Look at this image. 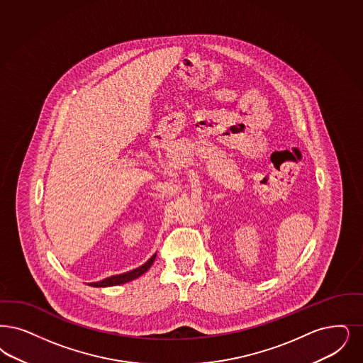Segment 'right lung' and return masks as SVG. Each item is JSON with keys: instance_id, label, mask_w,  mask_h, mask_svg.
Segmentation results:
<instances>
[{"instance_id": "1", "label": "right lung", "mask_w": 363, "mask_h": 363, "mask_svg": "<svg viewBox=\"0 0 363 363\" xmlns=\"http://www.w3.org/2000/svg\"><path fill=\"white\" fill-rule=\"evenodd\" d=\"M155 257H157V255H152L148 261L145 262L143 266H140V267H138V269H135V270H130L128 273L118 274V276L109 277V278H105V279L99 281V282H90L89 285H90V286H94V288H105V286H115V285H121V284L130 282L132 279H135V278L145 274V272L151 267V264L155 261Z\"/></svg>"}]
</instances>
